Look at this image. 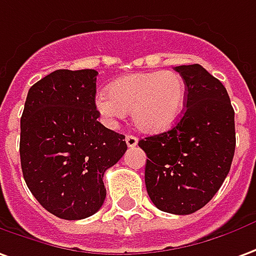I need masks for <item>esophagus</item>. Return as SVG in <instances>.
<instances>
[{
	"label": "esophagus",
	"instance_id": "obj_1",
	"mask_svg": "<svg viewBox=\"0 0 256 256\" xmlns=\"http://www.w3.org/2000/svg\"><path fill=\"white\" fill-rule=\"evenodd\" d=\"M137 142H138V138L136 136H132V134L126 136V144H128V146L133 148V146H137Z\"/></svg>",
	"mask_w": 256,
	"mask_h": 256
}]
</instances>
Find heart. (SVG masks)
Listing matches in <instances>:
<instances>
[{"mask_svg":"<svg viewBox=\"0 0 256 256\" xmlns=\"http://www.w3.org/2000/svg\"><path fill=\"white\" fill-rule=\"evenodd\" d=\"M184 102V80L172 70L123 76L110 86L108 92L96 97V106L106 120L115 122L132 110L136 128L146 133H159L174 124Z\"/></svg>","mask_w":256,"mask_h":256,"instance_id":"b5f03b06","label":"heart"}]
</instances>
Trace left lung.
I'll return each mask as SVG.
<instances>
[{
	"instance_id": "1",
	"label": "left lung",
	"mask_w": 256,
	"mask_h": 256,
	"mask_svg": "<svg viewBox=\"0 0 256 256\" xmlns=\"http://www.w3.org/2000/svg\"><path fill=\"white\" fill-rule=\"evenodd\" d=\"M174 70L187 91L183 118L138 146L148 156L146 187L154 205L190 215L214 198L228 174L236 150L234 110L224 86L201 65Z\"/></svg>"
}]
</instances>
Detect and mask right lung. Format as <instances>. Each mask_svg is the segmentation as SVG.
I'll return each instance as SVG.
<instances>
[{"mask_svg":"<svg viewBox=\"0 0 256 256\" xmlns=\"http://www.w3.org/2000/svg\"><path fill=\"white\" fill-rule=\"evenodd\" d=\"M97 70L60 69L30 87L20 118L28 190L52 215L78 220L102 206L104 173L126 152L124 136L98 122Z\"/></svg>","mask_w":256,"mask_h":256,"instance_id":"obj_1","label":"right lung"}]
</instances>
